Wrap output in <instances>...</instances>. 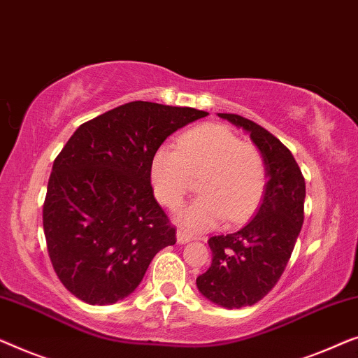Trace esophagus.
Listing matches in <instances>:
<instances>
[{"instance_id": "1", "label": "esophagus", "mask_w": 358, "mask_h": 358, "mask_svg": "<svg viewBox=\"0 0 358 358\" xmlns=\"http://www.w3.org/2000/svg\"><path fill=\"white\" fill-rule=\"evenodd\" d=\"M193 240V236H191L189 234H186L185 230H177V241L180 245L183 243H188V241Z\"/></svg>"}]
</instances>
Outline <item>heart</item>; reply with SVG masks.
I'll return each instance as SVG.
<instances>
[{
    "label": "heart",
    "instance_id": "obj_1",
    "mask_svg": "<svg viewBox=\"0 0 358 358\" xmlns=\"http://www.w3.org/2000/svg\"><path fill=\"white\" fill-rule=\"evenodd\" d=\"M201 196L181 210L180 222L189 230L248 219L263 199L268 170L259 149L241 143L230 128L206 123L186 131L172 145H160L150 160L155 198L167 208L180 206L191 189V175H199Z\"/></svg>",
    "mask_w": 358,
    "mask_h": 358
}]
</instances>
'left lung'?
Segmentation results:
<instances>
[{
  "instance_id": "left-lung-1",
  "label": "left lung",
  "mask_w": 358,
  "mask_h": 358,
  "mask_svg": "<svg viewBox=\"0 0 358 358\" xmlns=\"http://www.w3.org/2000/svg\"><path fill=\"white\" fill-rule=\"evenodd\" d=\"M219 117L250 134L268 170L255 217L240 230L210 236L213 263L196 279L206 299L231 310L255 305L280 279L303 225L305 178L290 150L268 129L240 115Z\"/></svg>"
}]
</instances>
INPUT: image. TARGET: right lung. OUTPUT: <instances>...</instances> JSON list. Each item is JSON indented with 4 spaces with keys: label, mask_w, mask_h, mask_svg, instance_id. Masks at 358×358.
<instances>
[{
    "label": "right lung",
    "mask_w": 358,
    "mask_h": 358,
    "mask_svg": "<svg viewBox=\"0 0 358 358\" xmlns=\"http://www.w3.org/2000/svg\"><path fill=\"white\" fill-rule=\"evenodd\" d=\"M206 115L136 100L80 124L55 159L43 231L55 273L79 300H123L154 256L175 245L150 186V160L170 134Z\"/></svg>",
    "instance_id": "obj_1"
}]
</instances>
